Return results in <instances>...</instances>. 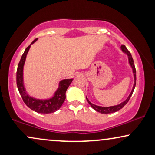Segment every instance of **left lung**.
I'll list each match as a JSON object with an SVG mask.
<instances>
[{
    "label": "left lung",
    "instance_id": "1",
    "mask_svg": "<svg viewBox=\"0 0 155 155\" xmlns=\"http://www.w3.org/2000/svg\"><path fill=\"white\" fill-rule=\"evenodd\" d=\"M121 49H122V50L123 51L124 53H126V54H127V56H128L129 63H130V64L131 67H132L133 74H134V85H133V90H132V91H131L130 94V95L128 96V97H127V98L126 99V100L124 101V102L121 103L120 104L117 105V106H110V107H102V106H96V105H94V104H92V103H90V101H89L88 99H87V97H86L87 101V102L89 103V104H90V106H91L95 110V111L100 112V113H101V114L114 113V112H116L117 111H119V110H120L121 108H123L124 106H125L126 104H127V103L129 101L130 98V97H131V95H132L133 91H134L135 87H136V68H135L134 62H133V58H132V55H131L130 52V51L127 50V48H126V47L124 45L121 46Z\"/></svg>",
    "mask_w": 155,
    "mask_h": 155
}]
</instances>
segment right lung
Segmentation results:
<instances>
[{"instance_id": "right-lung-1", "label": "right lung", "mask_w": 155, "mask_h": 155, "mask_svg": "<svg viewBox=\"0 0 155 155\" xmlns=\"http://www.w3.org/2000/svg\"><path fill=\"white\" fill-rule=\"evenodd\" d=\"M37 38H35L32 43L26 48L25 52L23 53L22 58H21L20 61L18 64L17 71V88L22 97L23 101L28 107H29L33 111L41 114H49L53 113L56 111L61 107L63 102L65 100V92H66L68 87L71 83L72 82L73 79H64L62 80L60 82L59 88L58 89L56 92L54 93V97L47 100H38V99L33 98V97H30L28 94L26 93L25 90L24 85H23V66H24L25 61L29 51L30 47L31 44L36 41Z\"/></svg>"}]
</instances>
